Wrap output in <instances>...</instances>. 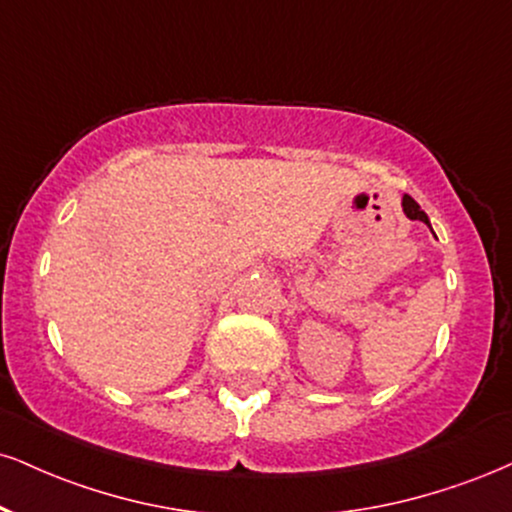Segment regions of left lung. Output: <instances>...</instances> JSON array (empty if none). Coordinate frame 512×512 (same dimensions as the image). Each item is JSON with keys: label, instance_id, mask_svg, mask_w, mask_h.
Returning <instances> with one entry per match:
<instances>
[{"label": "left lung", "instance_id": "obj_1", "mask_svg": "<svg viewBox=\"0 0 512 512\" xmlns=\"http://www.w3.org/2000/svg\"><path fill=\"white\" fill-rule=\"evenodd\" d=\"M403 212L408 214L410 219H420V221H424V224H429V219H427V214L422 212V207L417 205L415 200H412L410 195H403Z\"/></svg>", "mask_w": 512, "mask_h": 512}]
</instances>
